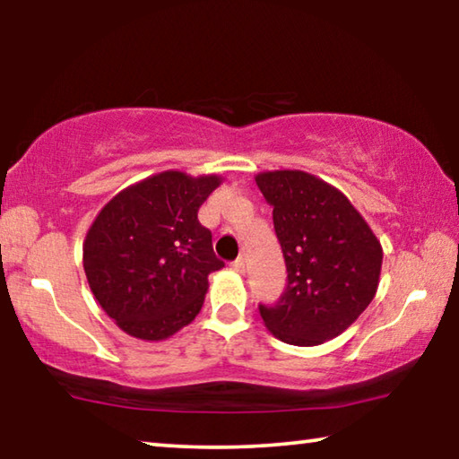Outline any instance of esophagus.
Masks as SVG:
<instances>
[{
  "instance_id": "1",
  "label": "esophagus",
  "mask_w": 459,
  "mask_h": 459,
  "mask_svg": "<svg viewBox=\"0 0 459 459\" xmlns=\"http://www.w3.org/2000/svg\"><path fill=\"white\" fill-rule=\"evenodd\" d=\"M244 265H247V261H244V256H238L236 261H231V269L238 273H244Z\"/></svg>"
}]
</instances>
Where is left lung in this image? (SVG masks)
<instances>
[{
	"mask_svg": "<svg viewBox=\"0 0 459 459\" xmlns=\"http://www.w3.org/2000/svg\"><path fill=\"white\" fill-rule=\"evenodd\" d=\"M256 186L273 206L288 273L280 299L259 305L263 322L297 347L336 338L372 303L380 242L342 192L309 173H261Z\"/></svg>",
	"mask_w": 459,
	"mask_h": 459,
	"instance_id": "8db88e82",
	"label": "left lung"
}]
</instances>
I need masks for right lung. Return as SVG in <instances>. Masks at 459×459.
<instances>
[{
	"instance_id": "add662e5",
	"label": "right lung",
	"mask_w": 459,
	"mask_h": 459,
	"mask_svg": "<svg viewBox=\"0 0 459 459\" xmlns=\"http://www.w3.org/2000/svg\"><path fill=\"white\" fill-rule=\"evenodd\" d=\"M219 184L217 175L159 173L117 194L87 231V281L127 334L162 341L203 309L209 273L225 263L198 209Z\"/></svg>"
}]
</instances>
